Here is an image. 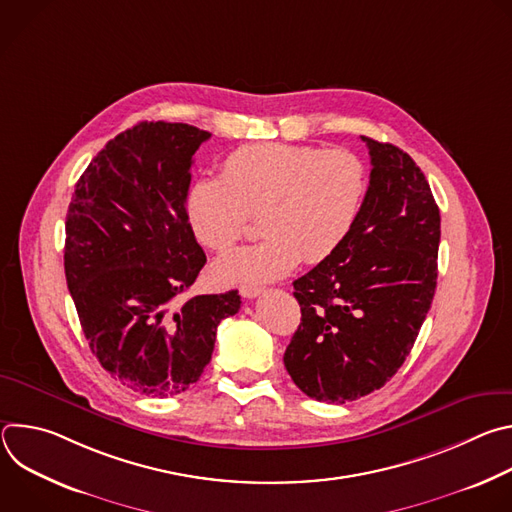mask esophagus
I'll use <instances>...</instances> for the list:
<instances>
[{
    "label": "esophagus",
    "instance_id": "34e87169",
    "mask_svg": "<svg viewBox=\"0 0 512 512\" xmlns=\"http://www.w3.org/2000/svg\"><path fill=\"white\" fill-rule=\"evenodd\" d=\"M241 296L243 298H247V300H253V298H257L259 294H261V287H257V285H241Z\"/></svg>",
    "mask_w": 512,
    "mask_h": 512
}]
</instances>
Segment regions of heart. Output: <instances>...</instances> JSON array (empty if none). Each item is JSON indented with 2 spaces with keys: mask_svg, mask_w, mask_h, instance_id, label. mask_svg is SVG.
<instances>
[{
  "mask_svg": "<svg viewBox=\"0 0 512 512\" xmlns=\"http://www.w3.org/2000/svg\"><path fill=\"white\" fill-rule=\"evenodd\" d=\"M369 172L350 150L318 145L253 143L227 156L223 176L198 178L186 196L188 223L200 245L231 249L261 214L267 235L214 265L218 281H273L304 259L320 263L352 233Z\"/></svg>",
  "mask_w": 512,
  "mask_h": 512,
  "instance_id": "obj_1",
  "label": "heart"
}]
</instances>
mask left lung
I'll return each instance as SVG.
<instances>
[{
  "mask_svg": "<svg viewBox=\"0 0 512 512\" xmlns=\"http://www.w3.org/2000/svg\"><path fill=\"white\" fill-rule=\"evenodd\" d=\"M371 180L358 221L328 259L294 281L302 324L283 364L312 399L381 389L409 356L437 283L440 208L409 154L360 135Z\"/></svg>",
  "mask_w": 512,
  "mask_h": 512,
  "instance_id": "1",
  "label": "left lung"
}]
</instances>
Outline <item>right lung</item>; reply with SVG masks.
<instances>
[{
  "label": "right lung",
  "mask_w": 512,
  "mask_h": 512,
  "mask_svg": "<svg viewBox=\"0 0 512 512\" xmlns=\"http://www.w3.org/2000/svg\"><path fill=\"white\" fill-rule=\"evenodd\" d=\"M210 137L188 123L141 121L93 158L66 214L64 273L101 367L125 387L168 397L210 362L237 289L178 298L206 263L190 229L192 156Z\"/></svg>",
  "instance_id": "add662e5"
}]
</instances>
